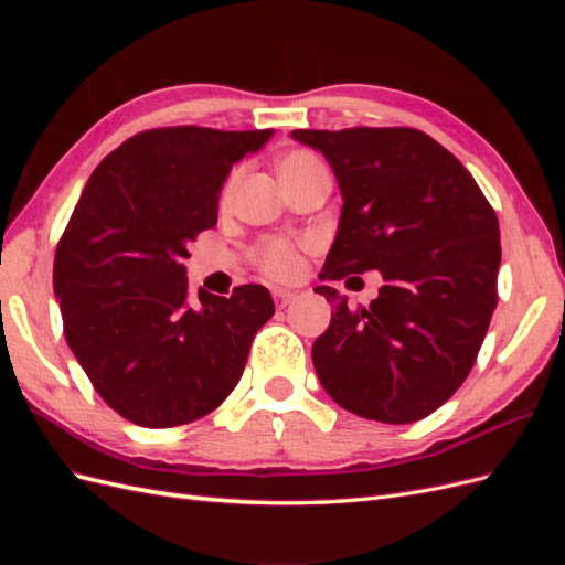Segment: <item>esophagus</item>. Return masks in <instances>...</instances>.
I'll use <instances>...</instances> for the list:
<instances>
[{
    "label": "esophagus",
    "mask_w": 565,
    "mask_h": 565,
    "mask_svg": "<svg viewBox=\"0 0 565 565\" xmlns=\"http://www.w3.org/2000/svg\"><path fill=\"white\" fill-rule=\"evenodd\" d=\"M273 297H276V303H278V309H285V306L292 301L297 295L292 292V289H282V287H276L273 289Z\"/></svg>",
    "instance_id": "1"
}]
</instances>
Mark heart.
I'll return each instance as SVG.
<instances>
[{"mask_svg": "<svg viewBox=\"0 0 565 565\" xmlns=\"http://www.w3.org/2000/svg\"><path fill=\"white\" fill-rule=\"evenodd\" d=\"M322 167L324 164L316 156H311V152L295 150V152H289V156H285L280 160L278 172H280V181H292V179L311 174V172H316V169H322ZM231 188H233V179L226 185L224 200L231 195ZM262 266L270 273V276L289 278V276H297V273H299L301 256L292 245H287L282 241H270L262 249Z\"/></svg>", "mask_w": 565, "mask_h": 565, "instance_id": "1", "label": "heart"}]
</instances>
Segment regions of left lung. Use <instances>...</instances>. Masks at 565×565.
I'll use <instances>...</instances> for the list:
<instances>
[{
	"instance_id": "left-lung-1",
	"label": "left lung",
	"mask_w": 565,
	"mask_h": 565,
	"mask_svg": "<svg viewBox=\"0 0 565 565\" xmlns=\"http://www.w3.org/2000/svg\"><path fill=\"white\" fill-rule=\"evenodd\" d=\"M332 167L341 216L320 280L380 270V297L351 311L330 285V328L313 367L349 413L409 424L467 380L483 344L502 262L500 224L481 188L429 134L396 127L295 129Z\"/></svg>"
}]
</instances>
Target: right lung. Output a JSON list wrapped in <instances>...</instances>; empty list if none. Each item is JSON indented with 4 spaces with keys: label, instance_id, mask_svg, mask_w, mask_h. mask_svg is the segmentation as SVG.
<instances>
[{
    "label": "right lung",
    "instance_id": "1",
    "mask_svg": "<svg viewBox=\"0 0 565 565\" xmlns=\"http://www.w3.org/2000/svg\"><path fill=\"white\" fill-rule=\"evenodd\" d=\"M264 131L150 129L89 177L54 259L65 341L117 415L167 429L210 415L276 313L264 285L188 292V243L214 228L231 169Z\"/></svg>",
    "mask_w": 565,
    "mask_h": 565
}]
</instances>
